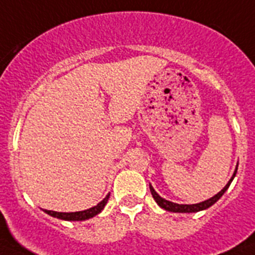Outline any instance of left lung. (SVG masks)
Instances as JSON below:
<instances>
[{
    "label": "left lung",
    "instance_id": "left-lung-1",
    "mask_svg": "<svg viewBox=\"0 0 255 255\" xmlns=\"http://www.w3.org/2000/svg\"><path fill=\"white\" fill-rule=\"evenodd\" d=\"M239 166V165H237ZM236 173H237V169H236L235 174H233V177L231 178V181L227 183V186H225L223 190H221L220 192H217L216 195L212 196L211 199L208 200H204V202L202 203H196V204H177V203H173V202H169V200H165L163 198H161L158 194H157L156 191H154V188L152 187V186L149 185V188H150V192H152L153 195V199L156 200L157 204L161 207V208H163V210L166 211H170V212H198V211H202V210H207L208 207H211L212 204H215V203L217 202V200L220 199L221 196H223V194H224L227 190H228L229 185L232 183V181H233V178H235Z\"/></svg>",
    "mask_w": 255,
    "mask_h": 255
}]
</instances>
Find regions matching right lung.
I'll list each match as a JSON object with an SVG mask.
<instances>
[{
    "instance_id": "add662e5",
    "label": "right lung",
    "mask_w": 255,
    "mask_h": 255,
    "mask_svg": "<svg viewBox=\"0 0 255 255\" xmlns=\"http://www.w3.org/2000/svg\"><path fill=\"white\" fill-rule=\"evenodd\" d=\"M110 198V194L102 200L99 202L98 204L93 208H89V210L80 211V212H55V211H48L44 210L45 214H48L49 216L57 217V219H61V220H68V221H81V220H86V219H90V217L98 215L101 211L105 208L106 206L107 200Z\"/></svg>"
}]
</instances>
